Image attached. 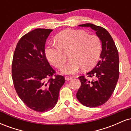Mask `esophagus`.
I'll return each instance as SVG.
<instances>
[{"instance_id": "1", "label": "esophagus", "mask_w": 131, "mask_h": 131, "mask_svg": "<svg viewBox=\"0 0 131 131\" xmlns=\"http://www.w3.org/2000/svg\"><path fill=\"white\" fill-rule=\"evenodd\" d=\"M72 78H73V77H71V76H65V80L66 81H70Z\"/></svg>"}]
</instances>
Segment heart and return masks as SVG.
Returning a JSON list of instances; mask_svg holds the SVG:
<instances>
[{
    "instance_id": "1",
    "label": "heart",
    "mask_w": 131,
    "mask_h": 131,
    "mask_svg": "<svg viewBox=\"0 0 131 131\" xmlns=\"http://www.w3.org/2000/svg\"><path fill=\"white\" fill-rule=\"evenodd\" d=\"M57 44L46 49L47 60L53 67L61 68L67 61L64 52H68L71 59L61 69L64 74H73L82 68L87 70L95 65L102 51V41L96 34H88L82 30L67 29L55 37Z\"/></svg>"
}]
</instances>
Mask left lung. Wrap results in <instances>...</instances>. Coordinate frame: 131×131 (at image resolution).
<instances>
[{"instance_id": "1", "label": "left lung", "mask_w": 131, "mask_h": 131, "mask_svg": "<svg viewBox=\"0 0 131 131\" xmlns=\"http://www.w3.org/2000/svg\"><path fill=\"white\" fill-rule=\"evenodd\" d=\"M79 26L90 27L102 41L100 60L87 73V78L79 76L81 85L76 94L78 100L83 105L97 107L108 101L116 88L119 74L118 51L111 35L103 27L91 23Z\"/></svg>"}]
</instances>
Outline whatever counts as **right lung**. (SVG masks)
Returning a JSON list of instances; mask_svg holds the SVG:
<instances>
[{
  "mask_svg": "<svg viewBox=\"0 0 131 131\" xmlns=\"http://www.w3.org/2000/svg\"><path fill=\"white\" fill-rule=\"evenodd\" d=\"M52 31L37 28L27 33L13 54L12 73L16 93L28 107L38 112L55 106L65 82L63 76L55 74L46 56L45 44Z\"/></svg>",
  "mask_w": 131,
  "mask_h": 131,
  "instance_id": "1",
  "label": "right lung"
}]
</instances>
